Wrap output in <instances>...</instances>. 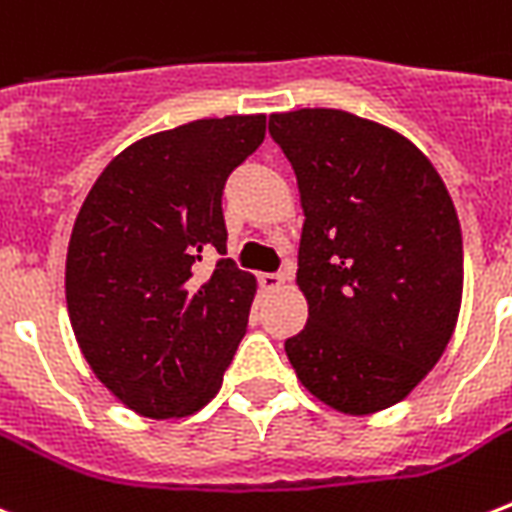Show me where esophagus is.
I'll use <instances>...</instances> for the list:
<instances>
[{"label":"esophagus","instance_id":"esophagus-1","mask_svg":"<svg viewBox=\"0 0 512 512\" xmlns=\"http://www.w3.org/2000/svg\"><path fill=\"white\" fill-rule=\"evenodd\" d=\"M284 282H287L284 273H260V284H263L265 290H282Z\"/></svg>","mask_w":512,"mask_h":512}]
</instances>
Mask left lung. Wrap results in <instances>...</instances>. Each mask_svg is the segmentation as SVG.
<instances>
[{"instance_id": "left-lung-1", "label": "left lung", "mask_w": 512, "mask_h": 512, "mask_svg": "<svg viewBox=\"0 0 512 512\" xmlns=\"http://www.w3.org/2000/svg\"><path fill=\"white\" fill-rule=\"evenodd\" d=\"M303 206L298 287L308 322L284 343L298 381L335 411L368 416L411 395L454 335L462 230L427 155L343 109L268 120Z\"/></svg>"}]
</instances>
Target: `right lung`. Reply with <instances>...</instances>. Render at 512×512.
<instances>
[{"instance_id":"add662e5","label":"right lung","mask_w":512,"mask_h":512,"mask_svg":"<svg viewBox=\"0 0 512 512\" xmlns=\"http://www.w3.org/2000/svg\"><path fill=\"white\" fill-rule=\"evenodd\" d=\"M265 139V115L144 136L101 171L66 252V308L101 384L147 419L201 411L222 386L257 279L225 255L222 187Z\"/></svg>"}]
</instances>
